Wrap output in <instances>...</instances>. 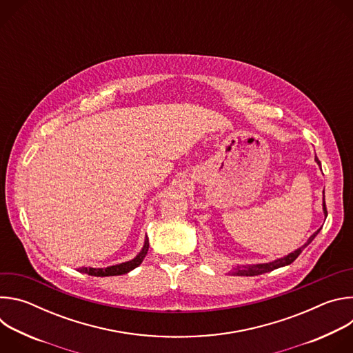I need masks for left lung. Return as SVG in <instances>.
Listing matches in <instances>:
<instances>
[{
  "label": "left lung",
  "instance_id": "1",
  "mask_svg": "<svg viewBox=\"0 0 353 353\" xmlns=\"http://www.w3.org/2000/svg\"><path fill=\"white\" fill-rule=\"evenodd\" d=\"M316 162L319 163V166H321V163H320L319 158H316ZM323 210H324V215L327 216L325 199H324V203H323ZM319 232H320V229H319L316 233H313V236H310V239L307 240V243H306L305 245H301L300 248H297L296 251H293V253L288 254V256H286V257H283V259L275 260V261H272V263H265V264L237 265L236 268H233L232 274H233V275H237V276H256V275H261V274H265V272H271V271H274V270H276V268H281V267L289 265V264H292V263L299 257V254L301 253V251H303V248H305L306 245H309V244L313 241V239L317 236V233H319Z\"/></svg>",
  "mask_w": 353,
  "mask_h": 353
}]
</instances>
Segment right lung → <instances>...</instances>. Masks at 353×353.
Segmentation results:
<instances>
[{"label":"right lung","mask_w":353,"mask_h":353,"mask_svg":"<svg viewBox=\"0 0 353 353\" xmlns=\"http://www.w3.org/2000/svg\"><path fill=\"white\" fill-rule=\"evenodd\" d=\"M148 248H149V240H148V236L145 237V243H143V247L141 250V253L131 261H127V263H123V264H119V265H113V267H108V268H79L78 271L79 272H83V274H88V275H92V276H114V275H123V274H127L130 271H132L134 268H137L145 259L146 253H148Z\"/></svg>","instance_id":"1"}]
</instances>
